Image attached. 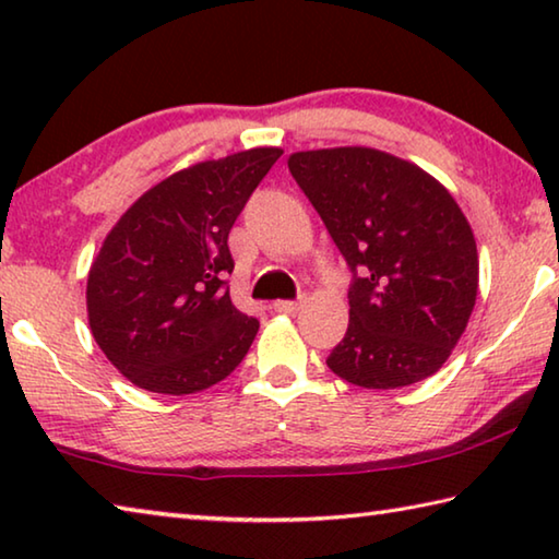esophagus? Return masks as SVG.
Listing matches in <instances>:
<instances>
[{"instance_id":"obj_1","label":"esophagus","mask_w":559,"mask_h":559,"mask_svg":"<svg viewBox=\"0 0 559 559\" xmlns=\"http://www.w3.org/2000/svg\"><path fill=\"white\" fill-rule=\"evenodd\" d=\"M300 308H302V300H276V302H273V310H276V313H283V316L298 313Z\"/></svg>"}]
</instances>
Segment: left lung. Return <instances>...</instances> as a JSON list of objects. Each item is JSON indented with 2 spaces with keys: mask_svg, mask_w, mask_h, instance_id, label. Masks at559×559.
Wrapping results in <instances>:
<instances>
[{
  "mask_svg": "<svg viewBox=\"0 0 559 559\" xmlns=\"http://www.w3.org/2000/svg\"><path fill=\"white\" fill-rule=\"evenodd\" d=\"M288 169L355 271L330 370L365 390L439 372L478 293L476 239L449 189L409 159L362 145L302 150Z\"/></svg>",
  "mask_w": 559,
  "mask_h": 559,
  "instance_id": "8db88e82",
  "label": "left lung"
}]
</instances>
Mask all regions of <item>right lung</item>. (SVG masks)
I'll return each mask as SVG.
<instances>
[{"mask_svg": "<svg viewBox=\"0 0 559 559\" xmlns=\"http://www.w3.org/2000/svg\"><path fill=\"white\" fill-rule=\"evenodd\" d=\"M283 155L251 147L165 177L112 224L86 283L88 328L116 370L155 394H194L229 377L259 320L224 288L229 231Z\"/></svg>", "mask_w": 559, "mask_h": 559, "instance_id": "1", "label": "right lung"}]
</instances>
